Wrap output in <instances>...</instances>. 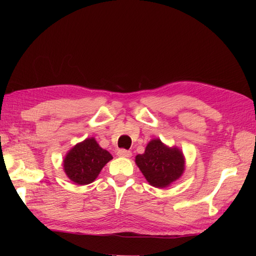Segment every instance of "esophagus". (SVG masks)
Listing matches in <instances>:
<instances>
[{
	"label": "esophagus",
	"mask_w": 256,
	"mask_h": 256,
	"mask_svg": "<svg viewBox=\"0 0 256 256\" xmlns=\"http://www.w3.org/2000/svg\"><path fill=\"white\" fill-rule=\"evenodd\" d=\"M118 154L120 157H130L131 156V152L122 148V150H118Z\"/></svg>",
	"instance_id": "obj_1"
}]
</instances>
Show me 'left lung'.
Instances as JSON below:
<instances>
[{"label": "left lung", "instance_id": "1", "mask_svg": "<svg viewBox=\"0 0 256 256\" xmlns=\"http://www.w3.org/2000/svg\"><path fill=\"white\" fill-rule=\"evenodd\" d=\"M136 164L146 180L154 187L164 188L180 177L184 170L182 154L177 148H168L160 140L147 144L144 154H138Z\"/></svg>", "mask_w": 256, "mask_h": 256}]
</instances>
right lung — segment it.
<instances>
[{
	"instance_id": "1",
	"label": "right lung",
	"mask_w": 256,
	"mask_h": 256,
	"mask_svg": "<svg viewBox=\"0 0 256 256\" xmlns=\"http://www.w3.org/2000/svg\"><path fill=\"white\" fill-rule=\"evenodd\" d=\"M113 157L102 150L95 138H86L69 150L64 159V171L69 180L78 184L95 180L102 168Z\"/></svg>"
}]
</instances>
